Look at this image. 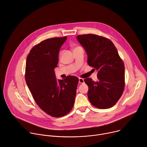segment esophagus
I'll return each instance as SVG.
<instances>
[{
	"instance_id": "esophagus-1",
	"label": "esophagus",
	"mask_w": 147,
	"mask_h": 147,
	"mask_svg": "<svg viewBox=\"0 0 147 147\" xmlns=\"http://www.w3.org/2000/svg\"><path fill=\"white\" fill-rule=\"evenodd\" d=\"M79 83H84V79H82V78H79Z\"/></svg>"
}]
</instances>
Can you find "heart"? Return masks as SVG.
Instances as JSON below:
<instances>
[{"mask_svg":"<svg viewBox=\"0 0 147 147\" xmlns=\"http://www.w3.org/2000/svg\"><path fill=\"white\" fill-rule=\"evenodd\" d=\"M78 47H74V50H75V49H77V48H78Z\"/></svg>","mask_w":147,"mask_h":147,"instance_id":"obj_1","label":"heart"}]
</instances>
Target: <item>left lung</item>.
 Returning a JSON list of instances; mask_svg holds the SVG:
<instances>
[{
    "mask_svg": "<svg viewBox=\"0 0 147 147\" xmlns=\"http://www.w3.org/2000/svg\"><path fill=\"white\" fill-rule=\"evenodd\" d=\"M76 39L87 54L88 65L98 71L96 82L84 80L89 87L88 98L98 108L113 107L125 88V66L118 50L109 39L96 35H78Z\"/></svg>",
    "mask_w": 147,
    "mask_h": 147,
    "instance_id": "1",
    "label": "left lung"
}]
</instances>
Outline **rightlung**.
I'll return each mask as SVG.
<instances>
[{
  "label": "right lung",
  "instance_id": "right-lung-1",
  "mask_svg": "<svg viewBox=\"0 0 147 147\" xmlns=\"http://www.w3.org/2000/svg\"><path fill=\"white\" fill-rule=\"evenodd\" d=\"M67 38H54L35 46L27 56L25 81L38 106L48 115L58 118L72 109L79 79L68 76L57 79L54 68L58 54Z\"/></svg>",
  "mask_w": 147,
  "mask_h": 147
}]
</instances>
